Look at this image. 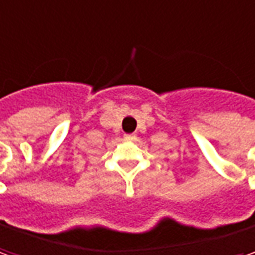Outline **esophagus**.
<instances>
[{
	"label": "esophagus",
	"instance_id": "obj_1",
	"mask_svg": "<svg viewBox=\"0 0 255 255\" xmlns=\"http://www.w3.org/2000/svg\"><path fill=\"white\" fill-rule=\"evenodd\" d=\"M124 139L131 142V140L136 139V136H135V133H126V135H124Z\"/></svg>",
	"mask_w": 255,
	"mask_h": 255
}]
</instances>
